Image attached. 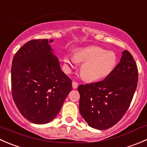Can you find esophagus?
Instances as JSON below:
<instances>
[{"label":"esophagus","instance_id":"34e87169","mask_svg":"<svg viewBox=\"0 0 147 147\" xmlns=\"http://www.w3.org/2000/svg\"><path fill=\"white\" fill-rule=\"evenodd\" d=\"M78 83L75 82V81H73V82H72V87H73L74 89H76L78 88Z\"/></svg>","mask_w":147,"mask_h":147}]
</instances>
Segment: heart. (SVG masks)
Here are the masks:
<instances>
[{
    "label": "heart",
    "instance_id": "1",
    "mask_svg": "<svg viewBox=\"0 0 147 147\" xmlns=\"http://www.w3.org/2000/svg\"><path fill=\"white\" fill-rule=\"evenodd\" d=\"M84 63L81 67V75L85 80L96 82L107 77L115 69L117 62L116 54L112 51L96 46L77 50L75 55L65 56V63L68 68L77 63Z\"/></svg>",
    "mask_w": 147,
    "mask_h": 147
}]
</instances>
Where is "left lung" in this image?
<instances>
[{
	"label": "left lung",
	"instance_id": "obj_1",
	"mask_svg": "<svg viewBox=\"0 0 147 147\" xmlns=\"http://www.w3.org/2000/svg\"><path fill=\"white\" fill-rule=\"evenodd\" d=\"M138 82L137 64L129 52L102 81L78 87L80 112L90 127L107 129L122 118L134 97Z\"/></svg>",
	"mask_w": 147,
	"mask_h": 147
}]
</instances>
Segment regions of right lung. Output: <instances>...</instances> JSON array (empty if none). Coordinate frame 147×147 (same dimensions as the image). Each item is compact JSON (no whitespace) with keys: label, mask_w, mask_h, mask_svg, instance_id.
Masks as SVG:
<instances>
[{"label":"right lung","mask_w":147,"mask_h":147,"mask_svg":"<svg viewBox=\"0 0 147 147\" xmlns=\"http://www.w3.org/2000/svg\"><path fill=\"white\" fill-rule=\"evenodd\" d=\"M53 41H28L12 62L13 100L21 115L34 124H47L55 119L72 89V81L53 53L49 44Z\"/></svg>","instance_id":"1"}]
</instances>
